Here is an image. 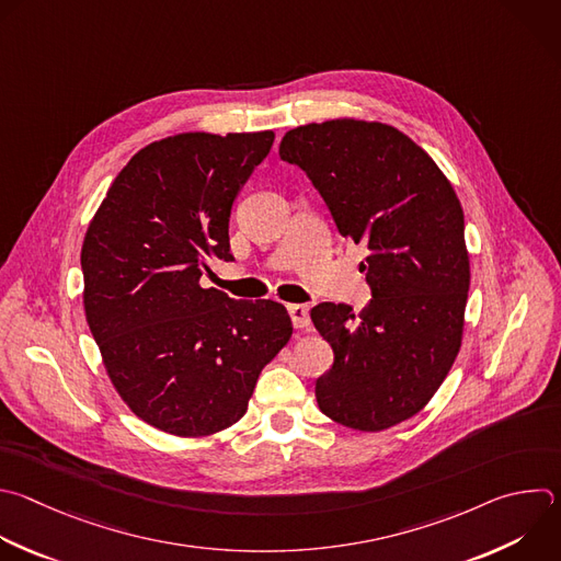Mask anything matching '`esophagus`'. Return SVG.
I'll use <instances>...</instances> for the list:
<instances>
[{"label": "esophagus", "instance_id": "1", "mask_svg": "<svg viewBox=\"0 0 561 561\" xmlns=\"http://www.w3.org/2000/svg\"><path fill=\"white\" fill-rule=\"evenodd\" d=\"M288 312H290L293 325H295L297 330H304V328L310 325V310H308V306H304V304H290V306H288Z\"/></svg>", "mask_w": 561, "mask_h": 561}]
</instances>
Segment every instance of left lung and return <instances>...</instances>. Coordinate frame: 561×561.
Here are the masks:
<instances>
[{
  "label": "left lung",
  "instance_id": "obj_1",
  "mask_svg": "<svg viewBox=\"0 0 561 561\" xmlns=\"http://www.w3.org/2000/svg\"><path fill=\"white\" fill-rule=\"evenodd\" d=\"M282 160L312 180L336 229L367 247L371 299L310 310L334 363L314 386L339 425L381 432L419 414L458 356L469 293L465 216L447 175L410 136L334 118L286 131Z\"/></svg>",
  "mask_w": 561,
  "mask_h": 561
}]
</instances>
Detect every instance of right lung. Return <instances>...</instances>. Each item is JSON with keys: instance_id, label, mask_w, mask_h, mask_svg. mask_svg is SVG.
Here are the masks:
<instances>
[{"instance_id": "obj_1", "label": "right lung", "mask_w": 561, "mask_h": 561, "mask_svg": "<svg viewBox=\"0 0 561 561\" xmlns=\"http://www.w3.org/2000/svg\"><path fill=\"white\" fill-rule=\"evenodd\" d=\"M275 140L268 131H186L142 147L94 214L83 308L107 377L151 427L201 438L238 423L293 323L271 299L203 288L207 260L231 262V207Z\"/></svg>"}]
</instances>
